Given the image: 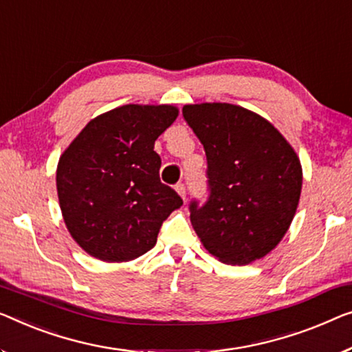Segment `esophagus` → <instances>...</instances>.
<instances>
[{"instance_id": "esophagus-1", "label": "esophagus", "mask_w": 352, "mask_h": 352, "mask_svg": "<svg viewBox=\"0 0 352 352\" xmlns=\"http://www.w3.org/2000/svg\"><path fill=\"white\" fill-rule=\"evenodd\" d=\"M175 191L178 192V196H180L183 201H185V197H186V190H185V185H183V183H178V185L175 186Z\"/></svg>"}]
</instances>
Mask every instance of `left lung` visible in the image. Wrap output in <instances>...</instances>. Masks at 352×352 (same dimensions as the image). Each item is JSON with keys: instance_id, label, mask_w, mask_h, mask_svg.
Wrapping results in <instances>:
<instances>
[{"instance_id": "obj_1", "label": "left lung", "mask_w": 352, "mask_h": 352, "mask_svg": "<svg viewBox=\"0 0 352 352\" xmlns=\"http://www.w3.org/2000/svg\"><path fill=\"white\" fill-rule=\"evenodd\" d=\"M183 117L204 145L210 185L191 224L224 264L262 259L289 229L302 191V164L269 120L228 102L186 104Z\"/></svg>"}]
</instances>
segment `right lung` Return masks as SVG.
Masks as SVG:
<instances>
[{
  "label": "right lung",
  "instance_id": "add662e5",
  "mask_svg": "<svg viewBox=\"0 0 352 352\" xmlns=\"http://www.w3.org/2000/svg\"><path fill=\"white\" fill-rule=\"evenodd\" d=\"M172 104L126 106L87 123L60 156L56 191L71 237L99 261L126 262L156 245L164 219L183 206L160 180L155 140L175 122Z\"/></svg>",
  "mask_w": 352,
  "mask_h": 352
}]
</instances>
